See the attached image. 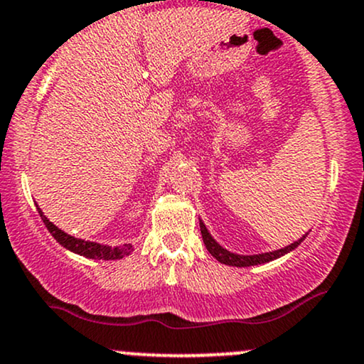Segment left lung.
<instances>
[{
    "mask_svg": "<svg viewBox=\"0 0 364 364\" xmlns=\"http://www.w3.org/2000/svg\"><path fill=\"white\" fill-rule=\"evenodd\" d=\"M200 231H202V237H203V243H205L207 250L210 252L212 257H215V260H219L220 263H225V265H232V267H252V265H258V263H267V262H272L275 258L282 257V255L292 252L301 241L304 240V236L299 241H294L286 248L277 250V252H270V253H262V255H236L228 252L224 250L223 246L217 245L215 240L208 235L207 228L203 225V223H200Z\"/></svg>",
    "mask_w": 364,
    "mask_h": 364,
    "instance_id": "obj_1",
    "label": "left lung"
}]
</instances>
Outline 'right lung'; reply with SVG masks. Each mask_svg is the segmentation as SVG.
Instances as JSON below:
<instances>
[{
	"mask_svg": "<svg viewBox=\"0 0 364 364\" xmlns=\"http://www.w3.org/2000/svg\"><path fill=\"white\" fill-rule=\"evenodd\" d=\"M37 210H39L41 219H43V223L46 224V228H48V231L51 232L54 240H56L61 246L68 248L70 252L83 255V257H87V258H95V260H119V258H123L124 255H128L129 252H132V246L129 245L111 248V246H104L99 243H90V241L77 240V237L63 232L61 229H58L53 223H49V219L43 214V210H41L39 207H37Z\"/></svg>",
	"mask_w": 364,
	"mask_h": 364,
	"instance_id": "add662e5",
	"label": "right lung"
}]
</instances>
